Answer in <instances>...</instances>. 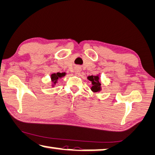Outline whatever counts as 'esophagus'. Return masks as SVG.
<instances>
[{
	"instance_id": "esophagus-1",
	"label": "esophagus",
	"mask_w": 155,
	"mask_h": 155,
	"mask_svg": "<svg viewBox=\"0 0 155 155\" xmlns=\"http://www.w3.org/2000/svg\"><path fill=\"white\" fill-rule=\"evenodd\" d=\"M75 72L77 74H79L81 72V67H79V66H77V67L75 68Z\"/></svg>"
}]
</instances>
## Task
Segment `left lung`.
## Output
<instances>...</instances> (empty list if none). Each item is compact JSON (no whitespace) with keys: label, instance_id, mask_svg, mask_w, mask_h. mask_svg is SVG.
Here are the masks:
<instances>
[{"label":"left lung","instance_id":"obj_1","mask_svg":"<svg viewBox=\"0 0 155 155\" xmlns=\"http://www.w3.org/2000/svg\"><path fill=\"white\" fill-rule=\"evenodd\" d=\"M88 80L92 81V86L91 87L94 92H97L101 90V83L99 82V76H90L87 77Z\"/></svg>","mask_w":155,"mask_h":155}]
</instances>
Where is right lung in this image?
<instances>
[{
  "mask_svg": "<svg viewBox=\"0 0 155 155\" xmlns=\"http://www.w3.org/2000/svg\"><path fill=\"white\" fill-rule=\"evenodd\" d=\"M63 76H65V73H60V72H57V73H54L52 74L51 75V81L54 83V84L56 83V81H57L58 78H60L61 77H63Z\"/></svg>",
  "mask_w": 155,
  "mask_h": 155,
  "instance_id": "obj_1",
  "label": "right lung"
}]
</instances>
